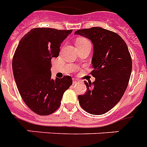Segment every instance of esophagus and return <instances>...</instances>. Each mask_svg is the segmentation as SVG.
Instances as JSON below:
<instances>
[{"label":"esophagus","mask_w":147,"mask_h":147,"mask_svg":"<svg viewBox=\"0 0 147 147\" xmlns=\"http://www.w3.org/2000/svg\"><path fill=\"white\" fill-rule=\"evenodd\" d=\"M78 82H79V80L76 79V78H73V84H76V83H78Z\"/></svg>","instance_id":"34e87169"}]
</instances>
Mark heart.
Wrapping results in <instances>:
<instances>
[{
    "instance_id": "1",
    "label": "heart",
    "mask_w": 147,
    "mask_h": 147,
    "mask_svg": "<svg viewBox=\"0 0 147 147\" xmlns=\"http://www.w3.org/2000/svg\"><path fill=\"white\" fill-rule=\"evenodd\" d=\"M85 42H89L85 38H78L76 41V44H82V43H85Z\"/></svg>"
}]
</instances>
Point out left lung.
I'll return each instance as SVG.
<instances>
[{"mask_svg": "<svg viewBox=\"0 0 147 147\" xmlns=\"http://www.w3.org/2000/svg\"><path fill=\"white\" fill-rule=\"evenodd\" d=\"M75 34L89 39L94 49L91 73L95 80L85 81L87 92L78 95L79 105L91 114H105L120 101L127 88L132 71L128 47L117 33L101 27L78 30Z\"/></svg>", "mask_w": 147, "mask_h": 147, "instance_id": "left-lung-1", "label": "left lung"}]
</instances>
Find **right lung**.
I'll use <instances>...</instances> for the list:
<instances>
[{
    "label": "right lung",
    "mask_w": 147,
    "mask_h": 147,
    "mask_svg": "<svg viewBox=\"0 0 147 147\" xmlns=\"http://www.w3.org/2000/svg\"><path fill=\"white\" fill-rule=\"evenodd\" d=\"M71 32L34 28L24 35L15 51L12 62L15 82L25 104L39 115L55 112L72 84L69 76L51 78V59L59 56L61 43Z\"/></svg>",
    "instance_id": "obj_1"
}]
</instances>
